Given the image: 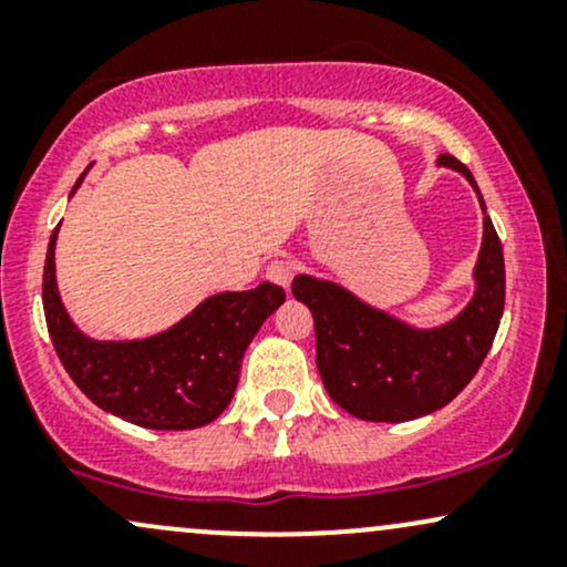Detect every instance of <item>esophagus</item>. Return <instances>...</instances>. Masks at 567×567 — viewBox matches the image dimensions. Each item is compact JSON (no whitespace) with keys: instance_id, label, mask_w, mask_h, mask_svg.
Returning a JSON list of instances; mask_svg holds the SVG:
<instances>
[{"instance_id":"obj_1","label":"esophagus","mask_w":567,"mask_h":567,"mask_svg":"<svg viewBox=\"0 0 567 567\" xmlns=\"http://www.w3.org/2000/svg\"><path fill=\"white\" fill-rule=\"evenodd\" d=\"M266 277H269L271 282L282 285L285 290H290L292 277H296V264L288 261V258H277V261H271L269 269H266Z\"/></svg>"}]
</instances>
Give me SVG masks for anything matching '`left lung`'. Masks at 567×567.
Segmentation results:
<instances>
[{
  "mask_svg": "<svg viewBox=\"0 0 567 567\" xmlns=\"http://www.w3.org/2000/svg\"><path fill=\"white\" fill-rule=\"evenodd\" d=\"M437 167L464 175L483 207L474 292L453 320L419 328L333 279H292V296L315 317L317 370L324 389L336 405L362 421L402 424L445 408L483 365L504 315V250L477 181L451 154L437 157Z\"/></svg>",
  "mask_w": 567,
  "mask_h": 567,
  "instance_id": "left-lung-1",
  "label": "left lung"
}]
</instances>
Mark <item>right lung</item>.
<instances>
[{"instance_id": "1", "label": "right lung", "mask_w": 567, "mask_h": 567, "mask_svg": "<svg viewBox=\"0 0 567 567\" xmlns=\"http://www.w3.org/2000/svg\"><path fill=\"white\" fill-rule=\"evenodd\" d=\"M87 171L69 197H74ZM58 229L61 226H55L48 245L42 303L53 347L76 386L97 408L135 426L178 432L216 421L237 392L245 349L285 303V290L261 282L256 290L216 292L162 333L97 341L82 333L61 301L55 279Z\"/></svg>"}]
</instances>
